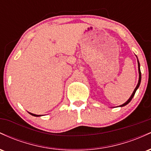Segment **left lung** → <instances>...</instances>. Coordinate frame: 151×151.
Wrapping results in <instances>:
<instances>
[{
  "label": "left lung",
  "mask_w": 151,
  "mask_h": 151,
  "mask_svg": "<svg viewBox=\"0 0 151 151\" xmlns=\"http://www.w3.org/2000/svg\"><path fill=\"white\" fill-rule=\"evenodd\" d=\"M138 72H139V79H138V84H137L136 87L135 88L134 91H133V93H132V95H131V97L129 98V99L128 100V101H126V103H124V104L121 105L120 106H126V104H129V102L131 101V99H132L133 96H134V95H135V93H136V90L138 89V87H139V86H140V84H141V70H140V64H139V62H138Z\"/></svg>",
  "instance_id": "8db88e82"
}]
</instances>
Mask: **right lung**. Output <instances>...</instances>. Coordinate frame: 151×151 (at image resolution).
Wrapping results in <instances>:
<instances>
[{"mask_svg":"<svg viewBox=\"0 0 151 151\" xmlns=\"http://www.w3.org/2000/svg\"><path fill=\"white\" fill-rule=\"evenodd\" d=\"M30 114H31L32 116H40V115H36V114H33L32 113H29Z\"/></svg>","mask_w":151,"mask_h":151,"instance_id":"right-lung-1","label":"right lung"}]
</instances>
